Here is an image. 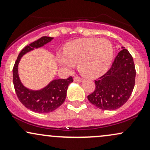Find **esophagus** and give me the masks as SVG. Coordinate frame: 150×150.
Here are the masks:
<instances>
[{"label":"esophagus","instance_id":"esophagus-1","mask_svg":"<svg viewBox=\"0 0 150 150\" xmlns=\"http://www.w3.org/2000/svg\"><path fill=\"white\" fill-rule=\"evenodd\" d=\"M74 81L77 82H82V79L78 77H74Z\"/></svg>","mask_w":150,"mask_h":150}]
</instances>
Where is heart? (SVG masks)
Listing matches in <instances>:
<instances>
[{
	"label": "heart",
	"instance_id": "obj_1",
	"mask_svg": "<svg viewBox=\"0 0 150 150\" xmlns=\"http://www.w3.org/2000/svg\"><path fill=\"white\" fill-rule=\"evenodd\" d=\"M113 56L112 44L105 39L86 38L72 41L64 47L63 53H58V61L65 68H72L78 63L83 75L96 77L107 70Z\"/></svg>",
	"mask_w": 150,
	"mask_h": 150
}]
</instances>
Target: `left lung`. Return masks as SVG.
<instances>
[{"label":"left lung","mask_w":150,"mask_h":150,"mask_svg":"<svg viewBox=\"0 0 150 150\" xmlns=\"http://www.w3.org/2000/svg\"><path fill=\"white\" fill-rule=\"evenodd\" d=\"M135 68L129 51L121 47L111 68L95 80L96 88L87 96L89 102L102 110H116L128 100L134 89Z\"/></svg>","instance_id":"left-lung-1"}]
</instances>
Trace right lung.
Masks as SVG:
<instances>
[{
    "label": "right lung",
    "instance_id": "1",
    "mask_svg": "<svg viewBox=\"0 0 150 150\" xmlns=\"http://www.w3.org/2000/svg\"><path fill=\"white\" fill-rule=\"evenodd\" d=\"M53 39V37H42L29 46H26L20 51L13 67V85L19 100L26 108L36 113H50L59 107L66 98L68 85L73 82L72 77L57 79L51 81L44 88L34 90L26 87L20 80L18 65L21 58L27 53L46 45Z\"/></svg>",
    "mask_w": 150,
    "mask_h": 150
}]
</instances>
